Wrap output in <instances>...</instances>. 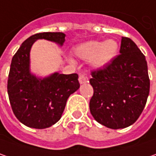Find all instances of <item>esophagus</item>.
<instances>
[{
	"instance_id": "34e87169",
	"label": "esophagus",
	"mask_w": 156,
	"mask_h": 156,
	"mask_svg": "<svg viewBox=\"0 0 156 156\" xmlns=\"http://www.w3.org/2000/svg\"><path fill=\"white\" fill-rule=\"evenodd\" d=\"M78 80H79V83H84L88 81V78L85 76V74H84V73H80V74H79Z\"/></svg>"
}]
</instances>
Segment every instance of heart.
<instances>
[{"label": "heart", "mask_w": 156, "mask_h": 156, "mask_svg": "<svg viewBox=\"0 0 156 156\" xmlns=\"http://www.w3.org/2000/svg\"><path fill=\"white\" fill-rule=\"evenodd\" d=\"M117 50V43L113 40H110L105 42L90 41L84 43L78 46L75 52L83 59H93V63L97 67H103L115 57Z\"/></svg>", "instance_id": "obj_1"}]
</instances>
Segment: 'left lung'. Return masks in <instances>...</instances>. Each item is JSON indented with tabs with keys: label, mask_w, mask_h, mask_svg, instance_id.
I'll list each match as a JSON object with an SVG mask.
<instances>
[{
	"label": "left lung",
	"mask_w": 156,
	"mask_h": 156,
	"mask_svg": "<svg viewBox=\"0 0 156 156\" xmlns=\"http://www.w3.org/2000/svg\"><path fill=\"white\" fill-rule=\"evenodd\" d=\"M91 76L90 110L95 120L113 129L136 121L147 103L150 80L145 56L136 43L122 37L120 54L105 67L91 71Z\"/></svg>",
	"instance_id": "obj_1"
}]
</instances>
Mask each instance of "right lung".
<instances>
[{
    "mask_svg": "<svg viewBox=\"0 0 156 156\" xmlns=\"http://www.w3.org/2000/svg\"><path fill=\"white\" fill-rule=\"evenodd\" d=\"M63 33H40L21 44L14 54L8 74V93L13 112L20 122L34 129H46L61 117L70 95L80 86L77 73H54L41 79L29 73L30 49L35 41L45 39L59 45Z\"/></svg>",
    "mask_w": 156,
    "mask_h": 156,
    "instance_id": "add662e5",
    "label": "right lung"
}]
</instances>
